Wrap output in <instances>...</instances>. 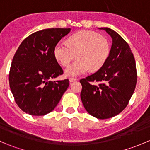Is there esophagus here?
I'll use <instances>...</instances> for the list:
<instances>
[{
    "instance_id": "obj_1",
    "label": "esophagus",
    "mask_w": 150,
    "mask_h": 150,
    "mask_svg": "<svg viewBox=\"0 0 150 150\" xmlns=\"http://www.w3.org/2000/svg\"><path fill=\"white\" fill-rule=\"evenodd\" d=\"M78 79H76V78H70L69 79V82L70 83H72V82H75V81H76Z\"/></svg>"
}]
</instances>
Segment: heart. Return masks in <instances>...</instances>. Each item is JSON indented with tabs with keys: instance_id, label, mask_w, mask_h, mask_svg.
I'll list each match as a JSON object with an SVG mask.
<instances>
[{
	"instance_id": "obj_1",
	"label": "heart",
	"mask_w": 150,
	"mask_h": 150,
	"mask_svg": "<svg viewBox=\"0 0 150 150\" xmlns=\"http://www.w3.org/2000/svg\"><path fill=\"white\" fill-rule=\"evenodd\" d=\"M54 57L61 65L67 66L75 58L78 60L64 70L67 77H76L90 71L97 70L104 65L110 53L108 40L93 31L78 32L68 39V43L59 41L54 46Z\"/></svg>"
}]
</instances>
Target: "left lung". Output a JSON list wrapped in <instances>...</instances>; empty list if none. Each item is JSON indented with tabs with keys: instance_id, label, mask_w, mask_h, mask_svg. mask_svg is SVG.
<instances>
[{
	"instance_id": "left-lung-1",
	"label": "left lung",
	"mask_w": 150,
	"mask_h": 150,
	"mask_svg": "<svg viewBox=\"0 0 150 150\" xmlns=\"http://www.w3.org/2000/svg\"><path fill=\"white\" fill-rule=\"evenodd\" d=\"M112 39L110 53L96 72L80 81L81 98L86 111L99 119L120 113L128 105L137 85L136 62L123 38L112 29L101 28Z\"/></svg>"
}]
</instances>
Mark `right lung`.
<instances>
[{"label": "right lung", "mask_w": 150, "mask_h": 150, "mask_svg": "<svg viewBox=\"0 0 150 150\" xmlns=\"http://www.w3.org/2000/svg\"><path fill=\"white\" fill-rule=\"evenodd\" d=\"M70 30L51 28L35 32L18 48L11 66L9 85L15 102L25 112L35 116L51 112L67 89L68 79L52 81L63 74L53 51Z\"/></svg>", "instance_id": "1"}]
</instances>
